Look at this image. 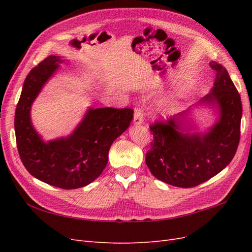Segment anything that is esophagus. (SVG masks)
Returning a JSON list of instances; mask_svg holds the SVG:
<instances>
[{"label":"esophagus","instance_id":"1","mask_svg":"<svg viewBox=\"0 0 252 252\" xmlns=\"http://www.w3.org/2000/svg\"><path fill=\"white\" fill-rule=\"evenodd\" d=\"M144 121V108L142 107H135L134 108V117H133V122L134 124L139 125V124H142Z\"/></svg>","mask_w":252,"mask_h":252}]
</instances>
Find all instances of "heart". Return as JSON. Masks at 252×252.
I'll list each match as a JSON object with an SVG mask.
<instances>
[{
  "label": "heart",
  "mask_w": 252,
  "mask_h": 252,
  "mask_svg": "<svg viewBox=\"0 0 252 252\" xmlns=\"http://www.w3.org/2000/svg\"><path fill=\"white\" fill-rule=\"evenodd\" d=\"M159 109L161 110H166V109H168L169 107H170V102H168V101H166V102H163L162 104H159Z\"/></svg>",
  "instance_id": "1"
}]
</instances>
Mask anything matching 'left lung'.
<instances>
[{
  "mask_svg": "<svg viewBox=\"0 0 252 252\" xmlns=\"http://www.w3.org/2000/svg\"><path fill=\"white\" fill-rule=\"evenodd\" d=\"M216 72L211 93L203 103L217 106L220 118L209 132L184 133L181 128L186 111L149 126L154 140L146 165L154 177L167 184L190 188L215 177L231 162L241 136L242 102L226 68L210 62Z\"/></svg>",
  "mask_w": 252,
  "mask_h": 252,
  "instance_id": "1",
  "label": "left lung"
}]
</instances>
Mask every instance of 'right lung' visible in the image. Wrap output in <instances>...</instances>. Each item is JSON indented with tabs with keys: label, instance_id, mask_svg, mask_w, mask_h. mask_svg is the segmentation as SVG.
Returning a JSON list of instances; mask_svg holds the SVG:
<instances>
[{
	"label": "right lung",
	"instance_id": "1",
	"mask_svg": "<svg viewBox=\"0 0 252 252\" xmlns=\"http://www.w3.org/2000/svg\"><path fill=\"white\" fill-rule=\"evenodd\" d=\"M63 61L49 56L25 79L14 117L20 158L28 172L51 186L84 187L100 177L108 162L111 144L133 119L131 108H90L71 135L45 143L30 121V107L43 85Z\"/></svg>",
	"mask_w": 252,
	"mask_h": 252
}]
</instances>
